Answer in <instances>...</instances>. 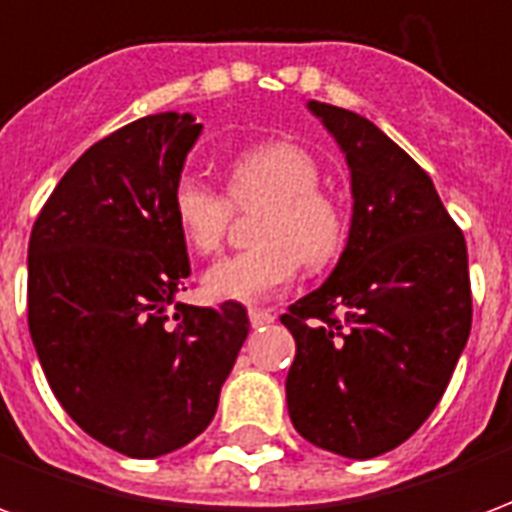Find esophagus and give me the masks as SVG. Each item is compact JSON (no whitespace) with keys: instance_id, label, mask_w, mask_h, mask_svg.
Here are the masks:
<instances>
[{"instance_id":"1","label":"esophagus","mask_w":512,"mask_h":512,"mask_svg":"<svg viewBox=\"0 0 512 512\" xmlns=\"http://www.w3.org/2000/svg\"><path fill=\"white\" fill-rule=\"evenodd\" d=\"M249 323L260 329V326H268V323H274V312L271 310H260V307H249Z\"/></svg>"}]
</instances>
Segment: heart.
I'll return each instance as SVG.
<instances>
[{
	"mask_svg": "<svg viewBox=\"0 0 512 512\" xmlns=\"http://www.w3.org/2000/svg\"><path fill=\"white\" fill-rule=\"evenodd\" d=\"M321 164L296 142H263L227 167V194L194 172L172 183L169 205L183 241L213 255L227 238L233 205L260 208L252 224L257 244L222 257L205 271V290L222 301H257L293 282L299 266L321 271L348 241L343 202L321 186Z\"/></svg>",
	"mask_w": 512,
	"mask_h": 512,
	"instance_id": "1",
	"label": "heart"
}]
</instances>
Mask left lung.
Wrapping results in <instances>:
<instances>
[{"label": "left lung", "mask_w": 512, "mask_h": 512, "mask_svg": "<svg viewBox=\"0 0 512 512\" xmlns=\"http://www.w3.org/2000/svg\"><path fill=\"white\" fill-rule=\"evenodd\" d=\"M351 167L354 216L332 277L282 315L296 340L293 428L376 458L430 417L472 329L466 241L428 172L367 117L310 101Z\"/></svg>", "instance_id": "left-lung-1"}]
</instances>
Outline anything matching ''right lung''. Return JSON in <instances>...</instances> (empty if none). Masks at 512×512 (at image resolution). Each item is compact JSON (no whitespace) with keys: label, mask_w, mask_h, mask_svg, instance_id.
I'll return each mask as SVG.
<instances>
[{"label":"right lung","mask_w":512,"mask_h":512,"mask_svg":"<svg viewBox=\"0 0 512 512\" xmlns=\"http://www.w3.org/2000/svg\"><path fill=\"white\" fill-rule=\"evenodd\" d=\"M200 131L178 112L117 128L62 175L29 235V334L51 392L128 458L211 425L249 334L238 301H175L191 266L169 191Z\"/></svg>","instance_id":"1"}]
</instances>
